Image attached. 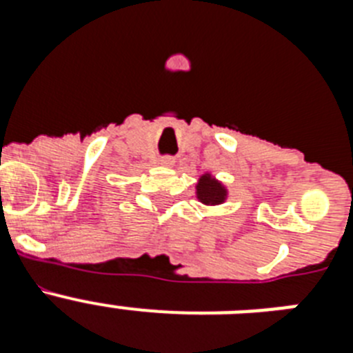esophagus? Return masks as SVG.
Instances as JSON below:
<instances>
[{
  "label": "esophagus",
  "instance_id": "34e87169",
  "mask_svg": "<svg viewBox=\"0 0 353 353\" xmlns=\"http://www.w3.org/2000/svg\"><path fill=\"white\" fill-rule=\"evenodd\" d=\"M161 164H164V166H173L174 159L171 157V155H164V157L161 159Z\"/></svg>",
  "mask_w": 353,
  "mask_h": 353
}]
</instances>
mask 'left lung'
<instances>
[{
	"label": "left lung",
	"mask_w": 353,
	"mask_h": 353,
	"mask_svg": "<svg viewBox=\"0 0 353 353\" xmlns=\"http://www.w3.org/2000/svg\"><path fill=\"white\" fill-rule=\"evenodd\" d=\"M198 198L205 205H217L224 201L226 191H224V187L219 182H215L208 174H205L198 183Z\"/></svg>",
	"instance_id": "8db88e82"
}]
</instances>
